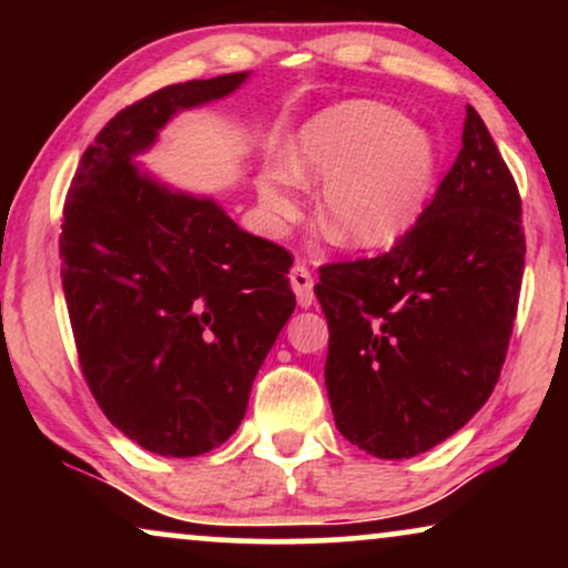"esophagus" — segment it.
Masks as SVG:
<instances>
[{"label":"esophagus","mask_w":568,"mask_h":568,"mask_svg":"<svg viewBox=\"0 0 568 568\" xmlns=\"http://www.w3.org/2000/svg\"><path fill=\"white\" fill-rule=\"evenodd\" d=\"M292 286L294 292H297V302L300 307H310L315 302V292H313V274H310V268L305 263H297V266L292 268Z\"/></svg>","instance_id":"1"}]
</instances>
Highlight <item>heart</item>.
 <instances>
[{"instance_id":"heart-1","label":"heart","mask_w":568,"mask_h":568,"mask_svg":"<svg viewBox=\"0 0 568 568\" xmlns=\"http://www.w3.org/2000/svg\"><path fill=\"white\" fill-rule=\"evenodd\" d=\"M434 175L429 139L390 108L344 103L313 119L292 154V170L261 181V204L282 227L302 212L300 181H323L321 224L352 247H385L414 224Z\"/></svg>"}]
</instances>
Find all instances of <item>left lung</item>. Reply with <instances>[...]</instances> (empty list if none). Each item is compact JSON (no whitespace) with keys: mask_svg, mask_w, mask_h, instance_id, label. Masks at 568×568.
Instances as JSON below:
<instances>
[{"mask_svg":"<svg viewBox=\"0 0 568 568\" xmlns=\"http://www.w3.org/2000/svg\"><path fill=\"white\" fill-rule=\"evenodd\" d=\"M523 271V199L468 105L463 150L414 227L375 258L321 266L338 432L403 460L468 424L499 383Z\"/></svg>","mask_w":568,"mask_h":568,"instance_id":"left-lung-1","label":"left lung"}]
</instances>
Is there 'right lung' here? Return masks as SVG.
<instances>
[{
	"mask_svg": "<svg viewBox=\"0 0 568 568\" xmlns=\"http://www.w3.org/2000/svg\"><path fill=\"white\" fill-rule=\"evenodd\" d=\"M245 77L168 84L123 108L84 150L64 201L61 286L82 375L108 422L162 457L232 437L297 305L290 251L131 165L170 115Z\"/></svg>",
	"mask_w": 568,
	"mask_h": 568,
	"instance_id": "add662e5",
	"label": "right lung"
}]
</instances>
